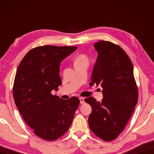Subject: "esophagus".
<instances>
[{
    "instance_id": "1",
    "label": "esophagus",
    "mask_w": 154,
    "mask_h": 154,
    "mask_svg": "<svg viewBox=\"0 0 154 154\" xmlns=\"http://www.w3.org/2000/svg\"><path fill=\"white\" fill-rule=\"evenodd\" d=\"M79 100H80V103L81 104L84 103V98H83V97H80L79 98Z\"/></svg>"
}]
</instances>
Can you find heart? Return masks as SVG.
I'll return each mask as SVG.
<instances>
[{"label":"heart","mask_w":154,"mask_h":154,"mask_svg":"<svg viewBox=\"0 0 154 154\" xmlns=\"http://www.w3.org/2000/svg\"><path fill=\"white\" fill-rule=\"evenodd\" d=\"M82 61H88V58L85 55H79V56H77V58L75 60V63L76 62H82Z\"/></svg>","instance_id":"obj_1"}]
</instances>
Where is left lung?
Here are the masks:
<instances>
[{"label":"left lung","mask_w":154,"mask_h":154,"mask_svg":"<svg viewBox=\"0 0 154 154\" xmlns=\"http://www.w3.org/2000/svg\"><path fill=\"white\" fill-rule=\"evenodd\" d=\"M98 57L90 84L103 88L101 102L85 98L92 106L88 124L96 136L105 141L116 139L126 126L138 102L133 65L123 49L110 41L94 43Z\"/></svg>","instance_id":"8db88e82"}]
</instances>
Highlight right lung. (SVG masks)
Returning a JSON list of instances; mask_svg holds the SVG:
<instances>
[{
    "label": "right lung",
    "instance_id": "right-lung-1",
    "mask_svg": "<svg viewBox=\"0 0 154 154\" xmlns=\"http://www.w3.org/2000/svg\"><path fill=\"white\" fill-rule=\"evenodd\" d=\"M77 47L44 45L26 54L15 75L13 94L23 119L36 136L54 140L69 129L79 99L62 100L51 93L62 84L60 64Z\"/></svg>",
    "mask_w": 154,
    "mask_h": 154
}]
</instances>
